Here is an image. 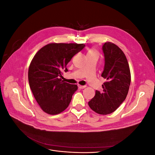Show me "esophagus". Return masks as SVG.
<instances>
[{
	"instance_id": "obj_1",
	"label": "esophagus",
	"mask_w": 155,
	"mask_h": 155,
	"mask_svg": "<svg viewBox=\"0 0 155 155\" xmlns=\"http://www.w3.org/2000/svg\"><path fill=\"white\" fill-rule=\"evenodd\" d=\"M78 86L79 89H83L86 87V86H83V85H78Z\"/></svg>"
}]
</instances>
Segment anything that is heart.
Segmentation results:
<instances>
[{
  "label": "heart",
  "instance_id": "1",
  "mask_svg": "<svg viewBox=\"0 0 155 155\" xmlns=\"http://www.w3.org/2000/svg\"><path fill=\"white\" fill-rule=\"evenodd\" d=\"M97 54V51L95 49H91L88 51L87 54Z\"/></svg>",
  "mask_w": 155,
  "mask_h": 155
}]
</instances>
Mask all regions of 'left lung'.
I'll use <instances>...</instances> for the list:
<instances>
[{
  "instance_id": "1",
  "label": "left lung",
  "mask_w": 155,
  "mask_h": 155,
  "mask_svg": "<svg viewBox=\"0 0 155 155\" xmlns=\"http://www.w3.org/2000/svg\"><path fill=\"white\" fill-rule=\"evenodd\" d=\"M105 67L101 76L106 79L103 91L96 94L88 103L96 113L106 115L114 112L127 95L130 84V72L125 54L118 46L106 42L103 46Z\"/></svg>"
}]
</instances>
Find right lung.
Segmentation results:
<instances>
[{
    "label": "right lung",
    "mask_w": 155,
    "mask_h": 155,
    "mask_svg": "<svg viewBox=\"0 0 155 155\" xmlns=\"http://www.w3.org/2000/svg\"><path fill=\"white\" fill-rule=\"evenodd\" d=\"M85 45L51 43L41 48L32 59L28 81L35 100L46 113L58 114L68 107L78 86L64 82L67 64Z\"/></svg>",
    "instance_id": "1"
}]
</instances>
